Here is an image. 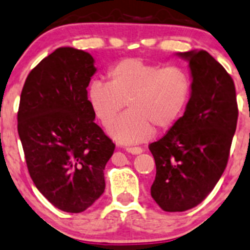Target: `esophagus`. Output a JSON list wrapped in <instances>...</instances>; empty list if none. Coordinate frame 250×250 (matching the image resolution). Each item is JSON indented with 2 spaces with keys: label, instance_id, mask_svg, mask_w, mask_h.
I'll list each match as a JSON object with an SVG mask.
<instances>
[{
  "label": "esophagus",
  "instance_id": "esophagus-1",
  "mask_svg": "<svg viewBox=\"0 0 250 250\" xmlns=\"http://www.w3.org/2000/svg\"><path fill=\"white\" fill-rule=\"evenodd\" d=\"M126 151L131 154H141L143 151V149L141 146H126Z\"/></svg>",
  "mask_w": 250,
  "mask_h": 250
}]
</instances>
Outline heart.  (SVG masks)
Returning <instances> with one entry per match:
<instances>
[{"instance_id":"heart-1","label":"heart","mask_w":250,"mask_h":250,"mask_svg":"<svg viewBox=\"0 0 250 250\" xmlns=\"http://www.w3.org/2000/svg\"><path fill=\"white\" fill-rule=\"evenodd\" d=\"M107 81L90 84L87 101L104 127L114 123L128 104L130 110L109 130L122 143L142 142L153 137L155 127H171L191 94V79L184 68L161 67L137 58L114 63L107 71Z\"/></svg>"}]
</instances>
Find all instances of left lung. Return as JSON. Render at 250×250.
Wrapping results in <instances>:
<instances>
[{"label":"left lung","instance_id":"obj_1","mask_svg":"<svg viewBox=\"0 0 250 250\" xmlns=\"http://www.w3.org/2000/svg\"><path fill=\"white\" fill-rule=\"evenodd\" d=\"M191 95L184 115L149 144L156 165L151 197L166 212H184L209 195L225 171L238 118L235 83L206 50L187 51Z\"/></svg>","mask_w":250,"mask_h":250}]
</instances>
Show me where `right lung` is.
<instances>
[{
    "instance_id": "right-lung-1",
    "label": "right lung",
    "mask_w": 250,
    "mask_h": 250,
    "mask_svg": "<svg viewBox=\"0 0 250 250\" xmlns=\"http://www.w3.org/2000/svg\"><path fill=\"white\" fill-rule=\"evenodd\" d=\"M95 72L89 53L59 48L30 72L20 96L18 133L30 177L63 212H84L104 194L115 149L87 101Z\"/></svg>"
}]
</instances>
